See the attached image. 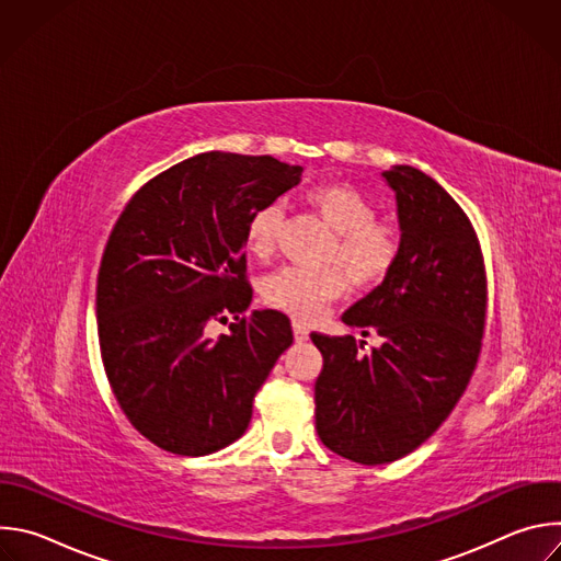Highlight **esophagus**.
<instances>
[{
  "instance_id": "obj_1",
  "label": "esophagus",
  "mask_w": 561,
  "mask_h": 561,
  "mask_svg": "<svg viewBox=\"0 0 561 561\" xmlns=\"http://www.w3.org/2000/svg\"><path fill=\"white\" fill-rule=\"evenodd\" d=\"M293 333H295V340L297 342H306L308 340V329H306V324H301V322H293Z\"/></svg>"
}]
</instances>
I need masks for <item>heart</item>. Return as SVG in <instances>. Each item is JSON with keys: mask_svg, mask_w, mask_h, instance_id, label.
I'll use <instances>...</instances> for the list:
<instances>
[{"mask_svg": "<svg viewBox=\"0 0 561 561\" xmlns=\"http://www.w3.org/2000/svg\"><path fill=\"white\" fill-rule=\"evenodd\" d=\"M304 204L335 232L324 260L340 263L355 288H375L390 275L402 253V232L390 221L375 219L377 208L368 195L351 184L322 182L304 193ZM282 217V206L275 199L260 202L249 210L244 219L249 253L255 257L273 253ZM339 267L286 266L264 279L262 297L268 306L312 322L348 290L347 274Z\"/></svg>", "mask_w": 561, "mask_h": 561, "instance_id": "1", "label": "heart"}]
</instances>
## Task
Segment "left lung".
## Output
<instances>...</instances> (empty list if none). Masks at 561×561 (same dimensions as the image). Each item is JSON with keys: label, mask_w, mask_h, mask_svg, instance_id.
Returning <instances> with one entry per match:
<instances>
[{"label": "left lung", "mask_w": 561, "mask_h": 561, "mask_svg": "<svg viewBox=\"0 0 561 561\" xmlns=\"http://www.w3.org/2000/svg\"><path fill=\"white\" fill-rule=\"evenodd\" d=\"M402 253L390 275L353 304L342 322L353 335L310 333L324 357L314 381V426L333 453L366 466L422 446L450 415L482 351L486 268L461 206L426 173L392 167Z\"/></svg>", "instance_id": "1"}]
</instances>
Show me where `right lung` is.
Returning a JSON list of instances; mask_svg holds the SVG:
<instances>
[{
	"instance_id": "obj_1",
	"label": "right lung",
	"mask_w": 561,
	"mask_h": 561,
	"mask_svg": "<svg viewBox=\"0 0 561 561\" xmlns=\"http://www.w3.org/2000/svg\"><path fill=\"white\" fill-rule=\"evenodd\" d=\"M271 154L202 152L146 182L126 204L98 275V335L128 422L162 450L202 457L244 435L253 399L293 344L279 310L247 308L244 219L299 184ZM217 343L203 331L227 321Z\"/></svg>"
}]
</instances>
